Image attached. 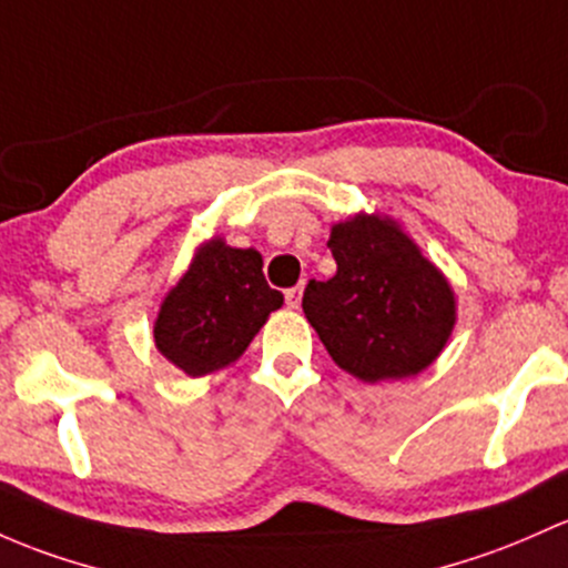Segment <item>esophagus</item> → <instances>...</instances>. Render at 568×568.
Returning a JSON list of instances; mask_svg holds the SVG:
<instances>
[{
    "label": "esophagus",
    "instance_id": "esophagus-1",
    "mask_svg": "<svg viewBox=\"0 0 568 568\" xmlns=\"http://www.w3.org/2000/svg\"><path fill=\"white\" fill-rule=\"evenodd\" d=\"M300 302H302V285H294V288L285 291V304H288L291 310L300 307Z\"/></svg>",
    "mask_w": 568,
    "mask_h": 568
}]
</instances>
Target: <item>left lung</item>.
I'll list each match as a JSON object with an SVG mask.
<instances>
[{"label":"left lung","instance_id":"left-lung-1","mask_svg":"<svg viewBox=\"0 0 568 568\" xmlns=\"http://www.w3.org/2000/svg\"><path fill=\"white\" fill-rule=\"evenodd\" d=\"M334 277L310 280L302 310L345 373L364 384L422 373L457 321L449 280L386 214L332 225Z\"/></svg>","mask_w":568,"mask_h":568}]
</instances>
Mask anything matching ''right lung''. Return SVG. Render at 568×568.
<instances>
[{
  "mask_svg": "<svg viewBox=\"0 0 568 568\" xmlns=\"http://www.w3.org/2000/svg\"><path fill=\"white\" fill-rule=\"evenodd\" d=\"M258 250L209 239L165 294L154 321V345L182 373L201 375L234 364L247 351L283 294L268 288Z\"/></svg>",
  "mask_w": 568,
  "mask_h": 568,
  "instance_id": "add662e5",
  "label": "right lung"
}]
</instances>
